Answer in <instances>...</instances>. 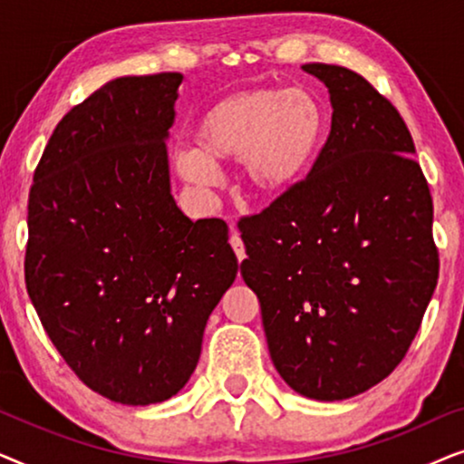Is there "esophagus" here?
Returning <instances> with one entry per match:
<instances>
[{
	"mask_svg": "<svg viewBox=\"0 0 464 464\" xmlns=\"http://www.w3.org/2000/svg\"><path fill=\"white\" fill-rule=\"evenodd\" d=\"M230 245H232V249H234V253H237L238 262H243V259L246 257V251H245V243H243V238H240V234H238L237 230H232V237H230Z\"/></svg>",
	"mask_w": 464,
	"mask_h": 464,
	"instance_id": "obj_1",
	"label": "esophagus"
}]
</instances>
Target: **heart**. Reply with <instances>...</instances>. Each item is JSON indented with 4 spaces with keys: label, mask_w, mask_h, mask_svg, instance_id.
<instances>
[{
    "label": "heart",
    "mask_w": 464,
    "mask_h": 464,
    "mask_svg": "<svg viewBox=\"0 0 464 464\" xmlns=\"http://www.w3.org/2000/svg\"><path fill=\"white\" fill-rule=\"evenodd\" d=\"M325 132V113L306 88H251L215 101L198 118L196 150L175 156L188 183L211 188L215 164L243 160V175L259 198L276 200L306 179Z\"/></svg>",
    "instance_id": "obj_1"
}]
</instances>
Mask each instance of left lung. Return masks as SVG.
<instances>
[{
	"mask_svg": "<svg viewBox=\"0 0 464 464\" xmlns=\"http://www.w3.org/2000/svg\"><path fill=\"white\" fill-rule=\"evenodd\" d=\"M332 130L306 179L238 221L275 367L295 392L342 401L382 382L420 329L440 276L433 198L395 105L363 75L308 63Z\"/></svg>",
	"mask_w": 464,
	"mask_h": 464,
	"instance_id": "8db88e82",
	"label": "left lung"
}]
</instances>
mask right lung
I'll use <instances>...</instances> for the list:
<instances>
[{"label":"right lung","mask_w":464,"mask_h":464,"mask_svg":"<svg viewBox=\"0 0 464 464\" xmlns=\"http://www.w3.org/2000/svg\"><path fill=\"white\" fill-rule=\"evenodd\" d=\"M181 73L107 82L56 124L29 192L24 283L75 376L124 405L177 395L237 278L224 219L170 196Z\"/></svg>","instance_id":"right-lung-1"}]
</instances>
